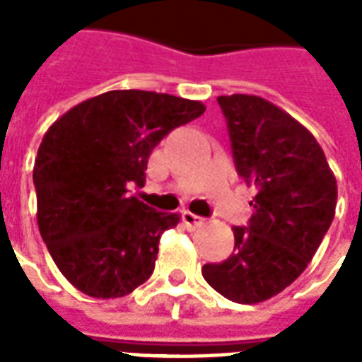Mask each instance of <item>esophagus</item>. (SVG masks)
Wrapping results in <instances>:
<instances>
[{"label":"esophagus","instance_id":"obj_1","mask_svg":"<svg viewBox=\"0 0 362 362\" xmlns=\"http://www.w3.org/2000/svg\"><path fill=\"white\" fill-rule=\"evenodd\" d=\"M182 221H184V225L188 228H197L202 227L205 223L204 217H199V215H196V213L192 211H184L182 213Z\"/></svg>","mask_w":362,"mask_h":362}]
</instances>
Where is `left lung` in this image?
Wrapping results in <instances>:
<instances>
[{"label":"left lung","mask_w":362,"mask_h":362,"mask_svg":"<svg viewBox=\"0 0 362 362\" xmlns=\"http://www.w3.org/2000/svg\"><path fill=\"white\" fill-rule=\"evenodd\" d=\"M227 119L238 176L258 189L246 227H233L235 250L205 264L204 279L240 304L279 295L306 269L335 215L337 182L316 137L266 98H217Z\"/></svg>","instance_id":"obj_1"}]
</instances>
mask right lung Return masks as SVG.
<instances>
[{"label":"right lung","mask_w":362,"mask_h":362,"mask_svg":"<svg viewBox=\"0 0 362 362\" xmlns=\"http://www.w3.org/2000/svg\"><path fill=\"white\" fill-rule=\"evenodd\" d=\"M199 100L108 90L77 104L44 134L33 180L38 228L52 259L75 288L118 298L149 279L158 240L178 213L132 196L153 149L174 127L199 118Z\"/></svg>","instance_id":"right-lung-1"}]
</instances>
